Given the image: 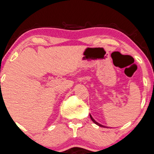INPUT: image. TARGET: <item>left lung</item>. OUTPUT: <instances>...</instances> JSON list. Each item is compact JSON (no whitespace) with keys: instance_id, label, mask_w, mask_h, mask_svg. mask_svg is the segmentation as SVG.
<instances>
[{"instance_id":"obj_1","label":"left lung","mask_w":154,"mask_h":154,"mask_svg":"<svg viewBox=\"0 0 154 154\" xmlns=\"http://www.w3.org/2000/svg\"><path fill=\"white\" fill-rule=\"evenodd\" d=\"M90 117H91V120L93 121V122H94L95 124H96V125H97L98 126H100V127H103V128H106V126H104V125H101V124L98 123V122H97V121H95V120H94V118L92 117V116H91V114H90Z\"/></svg>"}]
</instances>
